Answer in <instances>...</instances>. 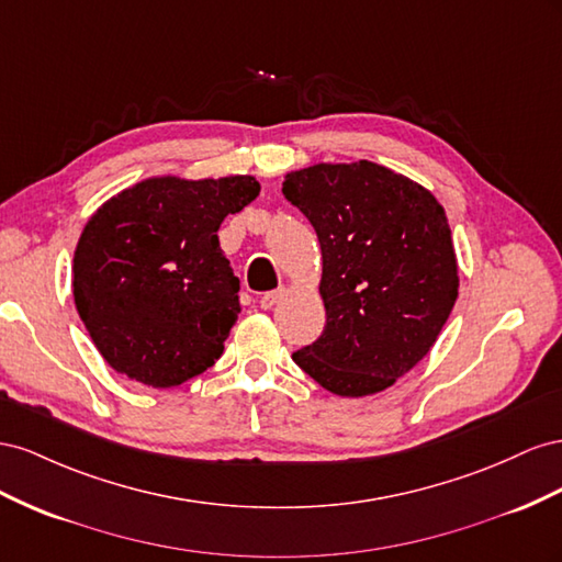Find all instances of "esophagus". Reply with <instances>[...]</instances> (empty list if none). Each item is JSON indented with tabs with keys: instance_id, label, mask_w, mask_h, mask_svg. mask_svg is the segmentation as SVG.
Here are the masks:
<instances>
[{
	"instance_id": "1",
	"label": "esophagus",
	"mask_w": 562,
	"mask_h": 562,
	"mask_svg": "<svg viewBox=\"0 0 562 562\" xmlns=\"http://www.w3.org/2000/svg\"><path fill=\"white\" fill-rule=\"evenodd\" d=\"M282 294H284L282 286H280V290H276V292H266V294H261V299H259V306H261L263 311H270V308L276 306V303L282 299Z\"/></svg>"
}]
</instances>
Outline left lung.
I'll use <instances>...</instances> for the list:
<instances>
[{
	"label": "left lung",
	"instance_id": "obj_1",
	"mask_svg": "<svg viewBox=\"0 0 562 562\" xmlns=\"http://www.w3.org/2000/svg\"><path fill=\"white\" fill-rule=\"evenodd\" d=\"M282 195L323 249L327 325L294 362L334 395L386 391L432 348L454 308L445 210L419 183L367 159L286 173Z\"/></svg>",
	"mask_w": 562,
	"mask_h": 562
}]
</instances>
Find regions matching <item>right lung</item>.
Returning <instances> with one entry per match:
<instances>
[{"instance_id":"add662e5","label":"right lung","mask_w":562,"mask_h":562,"mask_svg":"<svg viewBox=\"0 0 562 562\" xmlns=\"http://www.w3.org/2000/svg\"><path fill=\"white\" fill-rule=\"evenodd\" d=\"M259 190L254 176H159L89 218L75 249L72 294L112 370L171 389L221 358L243 308L216 233Z\"/></svg>"}]
</instances>
